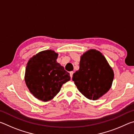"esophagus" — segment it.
<instances>
[{
  "instance_id": "esophagus-1",
  "label": "esophagus",
  "mask_w": 134,
  "mask_h": 134,
  "mask_svg": "<svg viewBox=\"0 0 134 134\" xmlns=\"http://www.w3.org/2000/svg\"><path fill=\"white\" fill-rule=\"evenodd\" d=\"M73 73H74L73 71H70V77H71V78H72V75H73Z\"/></svg>"
}]
</instances>
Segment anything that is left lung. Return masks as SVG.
Segmentation results:
<instances>
[{
    "label": "left lung",
    "mask_w": 134,
    "mask_h": 134,
    "mask_svg": "<svg viewBox=\"0 0 134 134\" xmlns=\"http://www.w3.org/2000/svg\"><path fill=\"white\" fill-rule=\"evenodd\" d=\"M113 77V70L102 54L90 49L81 57L80 68L72 80L84 96L95 100L110 89Z\"/></svg>",
    "instance_id": "obj_1"
}]
</instances>
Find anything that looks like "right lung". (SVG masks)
<instances>
[{
    "label": "right lung",
    "instance_id": "right-lung-1",
    "mask_svg": "<svg viewBox=\"0 0 134 134\" xmlns=\"http://www.w3.org/2000/svg\"><path fill=\"white\" fill-rule=\"evenodd\" d=\"M58 54L52 50L41 51L27 64L25 80L36 98L47 102L60 92L63 84L70 80V74L57 62Z\"/></svg>",
    "mask_w": 134,
    "mask_h": 134
}]
</instances>
